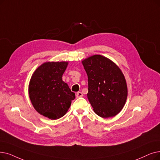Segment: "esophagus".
<instances>
[{
  "mask_svg": "<svg viewBox=\"0 0 160 160\" xmlns=\"http://www.w3.org/2000/svg\"><path fill=\"white\" fill-rule=\"evenodd\" d=\"M76 98H79V97H83V93L80 92H78L77 93H76Z\"/></svg>",
  "mask_w": 160,
  "mask_h": 160,
  "instance_id": "1",
  "label": "esophagus"
}]
</instances>
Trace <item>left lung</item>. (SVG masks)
I'll return each instance as SVG.
<instances>
[{"instance_id":"left-lung-1","label":"left lung","mask_w":160,"mask_h":160,"mask_svg":"<svg viewBox=\"0 0 160 160\" xmlns=\"http://www.w3.org/2000/svg\"><path fill=\"white\" fill-rule=\"evenodd\" d=\"M88 75V99L100 117L118 114L126 103L128 88L124 76L114 63L100 55L82 61Z\"/></svg>"}]
</instances>
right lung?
Returning <instances> with one entry per match:
<instances>
[{
    "instance_id": "obj_1",
    "label": "right lung",
    "mask_w": 160,
    "mask_h": 160,
    "mask_svg": "<svg viewBox=\"0 0 160 160\" xmlns=\"http://www.w3.org/2000/svg\"><path fill=\"white\" fill-rule=\"evenodd\" d=\"M67 62H47L33 73L29 86L31 101L37 112L51 120L63 117L75 99L62 80Z\"/></svg>"
}]
</instances>
